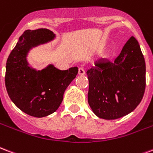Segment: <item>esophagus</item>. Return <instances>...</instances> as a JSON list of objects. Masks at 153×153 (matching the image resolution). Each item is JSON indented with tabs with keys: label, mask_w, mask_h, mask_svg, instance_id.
Here are the masks:
<instances>
[{
	"label": "esophagus",
	"mask_w": 153,
	"mask_h": 153,
	"mask_svg": "<svg viewBox=\"0 0 153 153\" xmlns=\"http://www.w3.org/2000/svg\"><path fill=\"white\" fill-rule=\"evenodd\" d=\"M79 75H84L85 74V71L82 67H80L79 69Z\"/></svg>",
	"instance_id": "esophagus-1"
}]
</instances>
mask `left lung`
<instances>
[{"mask_svg":"<svg viewBox=\"0 0 153 153\" xmlns=\"http://www.w3.org/2000/svg\"><path fill=\"white\" fill-rule=\"evenodd\" d=\"M88 103L99 118L115 120L131 113L141 102L145 90L146 66L133 36L115 61L100 58L87 71Z\"/></svg>","mask_w":153,"mask_h":153,"instance_id":"left-lung-1","label":"left lung"}]
</instances>
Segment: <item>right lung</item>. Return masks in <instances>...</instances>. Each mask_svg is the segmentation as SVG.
Instances as JSON below:
<instances>
[{"instance_id": "1", "label": "right lung", "mask_w": 153, "mask_h": 153, "mask_svg": "<svg viewBox=\"0 0 153 153\" xmlns=\"http://www.w3.org/2000/svg\"><path fill=\"white\" fill-rule=\"evenodd\" d=\"M55 37L47 29L25 30L7 59L5 87L10 100L23 112L37 118L58 110L64 92L79 71L77 66L61 71L53 64L38 71L29 63L30 50Z\"/></svg>"}]
</instances>
